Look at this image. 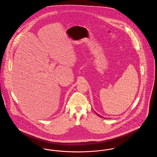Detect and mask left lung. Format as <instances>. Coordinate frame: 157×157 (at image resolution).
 Returning a JSON list of instances; mask_svg holds the SVG:
<instances>
[{
    "instance_id": "8db88e82",
    "label": "left lung",
    "mask_w": 157,
    "mask_h": 157,
    "mask_svg": "<svg viewBox=\"0 0 157 157\" xmlns=\"http://www.w3.org/2000/svg\"><path fill=\"white\" fill-rule=\"evenodd\" d=\"M98 115H99V116H100V115H98V114H97Z\"/></svg>"
}]
</instances>
